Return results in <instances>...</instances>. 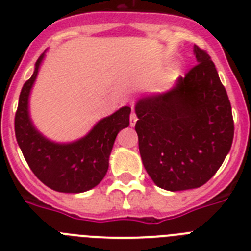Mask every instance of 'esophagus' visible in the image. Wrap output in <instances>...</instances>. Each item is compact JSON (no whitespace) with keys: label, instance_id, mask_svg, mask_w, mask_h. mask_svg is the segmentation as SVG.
Wrapping results in <instances>:
<instances>
[{"label":"esophagus","instance_id":"obj_1","mask_svg":"<svg viewBox=\"0 0 251 251\" xmlns=\"http://www.w3.org/2000/svg\"><path fill=\"white\" fill-rule=\"evenodd\" d=\"M129 122H130V127H134V126H136V122H137V115H136V113H134V110H132V113H130Z\"/></svg>","mask_w":251,"mask_h":251}]
</instances>
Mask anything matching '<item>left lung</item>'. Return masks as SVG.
Masks as SVG:
<instances>
[{"label":"left lung","mask_w":251,"mask_h":251,"mask_svg":"<svg viewBox=\"0 0 251 251\" xmlns=\"http://www.w3.org/2000/svg\"><path fill=\"white\" fill-rule=\"evenodd\" d=\"M197 65L171 89L138 99L141 158L158 187L183 191L205 185L234 138L231 105L211 57L194 46Z\"/></svg>","instance_id":"left-lung-1"}]
</instances>
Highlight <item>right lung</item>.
Instances as JSON below:
<instances>
[{
    "mask_svg": "<svg viewBox=\"0 0 251 251\" xmlns=\"http://www.w3.org/2000/svg\"><path fill=\"white\" fill-rule=\"evenodd\" d=\"M45 52L37 59L34 74L24 84L15 117V134L35 176L51 190L65 194L89 191L100 183L109 167L117 134L129 126V106L100 119L85 136L73 142H55L35 127L30 115V94Z\"/></svg>",
    "mask_w": 251,
    "mask_h": 251,
    "instance_id": "right-lung-1",
    "label": "right lung"
}]
</instances>
